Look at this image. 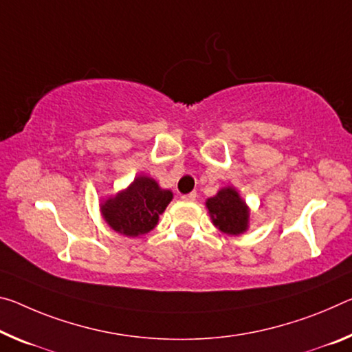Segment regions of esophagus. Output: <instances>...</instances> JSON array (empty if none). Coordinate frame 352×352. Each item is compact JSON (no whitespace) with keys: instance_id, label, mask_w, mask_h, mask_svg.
I'll return each instance as SVG.
<instances>
[{"instance_id":"1","label":"esophagus","mask_w":352,"mask_h":352,"mask_svg":"<svg viewBox=\"0 0 352 352\" xmlns=\"http://www.w3.org/2000/svg\"><path fill=\"white\" fill-rule=\"evenodd\" d=\"M197 197V192H189V194H185V196H182V200H185V202H194Z\"/></svg>"}]
</instances>
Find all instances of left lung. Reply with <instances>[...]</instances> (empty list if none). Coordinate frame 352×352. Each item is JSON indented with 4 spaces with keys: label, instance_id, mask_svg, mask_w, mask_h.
<instances>
[{
    "label": "left lung",
    "instance_id": "8db88e82",
    "mask_svg": "<svg viewBox=\"0 0 352 352\" xmlns=\"http://www.w3.org/2000/svg\"><path fill=\"white\" fill-rule=\"evenodd\" d=\"M206 210L211 222L217 230L230 236H238L248 232L250 208L235 186H224L216 196L206 199Z\"/></svg>",
    "mask_w": 352,
    "mask_h": 352
}]
</instances>
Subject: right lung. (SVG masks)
<instances>
[{"instance_id":"obj_1","label":"right lung","mask_w":352,"mask_h":352,"mask_svg":"<svg viewBox=\"0 0 352 352\" xmlns=\"http://www.w3.org/2000/svg\"><path fill=\"white\" fill-rule=\"evenodd\" d=\"M174 199L170 189H163L155 178L138 175L125 189L100 202V213L114 232L136 238L153 230Z\"/></svg>"}]
</instances>
